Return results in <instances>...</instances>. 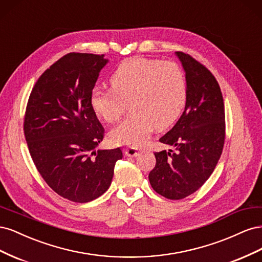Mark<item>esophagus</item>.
Listing matches in <instances>:
<instances>
[{
	"label": "esophagus",
	"mask_w": 262,
	"mask_h": 262,
	"mask_svg": "<svg viewBox=\"0 0 262 262\" xmlns=\"http://www.w3.org/2000/svg\"><path fill=\"white\" fill-rule=\"evenodd\" d=\"M123 152L126 156L129 157H137L140 154V152L136 147H126L123 149Z\"/></svg>",
	"instance_id": "esophagus-1"
}]
</instances>
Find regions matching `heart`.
<instances>
[{
    "label": "heart",
    "instance_id": "obj_1",
    "mask_svg": "<svg viewBox=\"0 0 262 262\" xmlns=\"http://www.w3.org/2000/svg\"><path fill=\"white\" fill-rule=\"evenodd\" d=\"M112 90L95 89L91 108L107 123L118 121L128 104L132 115L110 132L115 144L141 147L150 133L176 122L187 101L184 71L175 62L136 58L126 60L110 76Z\"/></svg>",
    "mask_w": 262,
    "mask_h": 262
}]
</instances>
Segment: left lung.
Instances as JSON below:
<instances>
[{
  "mask_svg": "<svg viewBox=\"0 0 262 262\" xmlns=\"http://www.w3.org/2000/svg\"><path fill=\"white\" fill-rule=\"evenodd\" d=\"M186 72L187 101L177 123L160 142L175 147L155 152L148 175L155 191L167 199L192 194L209 179L225 140L224 101L216 78L191 55L176 52Z\"/></svg>",
  "mask_w": 262,
  "mask_h": 262,
  "instance_id": "left-lung-1",
  "label": "left lung"
}]
</instances>
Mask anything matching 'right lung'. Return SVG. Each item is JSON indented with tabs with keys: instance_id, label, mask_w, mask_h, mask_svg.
Here are the masks:
<instances>
[{
	"instance_id": "obj_1",
	"label": "right lung",
	"mask_w": 262,
	"mask_h": 262,
	"mask_svg": "<svg viewBox=\"0 0 262 262\" xmlns=\"http://www.w3.org/2000/svg\"><path fill=\"white\" fill-rule=\"evenodd\" d=\"M104 54L71 52L47 69L30 93L24 133L36 168L54 192L86 203L105 193L120 147L98 149L104 128L91 108L90 96Z\"/></svg>"
}]
</instances>
